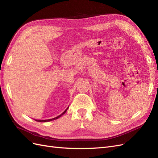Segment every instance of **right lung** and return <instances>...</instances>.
Returning <instances> with one entry per match:
<instances>
[{"mask_svg":"<svg viewBox=\"0 0 158 158\" xmlns=\"http://www.w3.org/2000/svg\"><path fill=\"white\" fill-rule=\"evenodd\" d=\"M69 108V107H68ZM68 108L66 109L65 111L62 113L61 114H60V115H59L58 117H55V118H51V119H46V120H37V119H35V120L36 121H37V122H49V121H53V120H55V119H56V118H59V117H60L62 115H63V114H64L66 112V111H67V109H68Z\"/></svg>","mask_w":158,"mask_h":158,"instance_id":"right-lung-1","label":"right lung"}]
</instances>
